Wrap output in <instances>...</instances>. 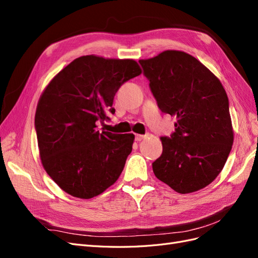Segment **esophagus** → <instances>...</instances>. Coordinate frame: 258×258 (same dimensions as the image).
Here are the masks:
<instances>
[{
    "instance_id": "1",
    "label": "esophagus",
    "mask_w": 258,
    "mask_h": 258,
    "mask_svg": "<svg viewBox=\"0 0 258 258\" xmlns=\"http://www.w3.org/2000/svg\"><path fill=\"white\" fill-rule=\"evenodd\" d=\"M144 138H145V136H143V135H136V141H138V142L142 141Z\"/></svg>"
}]
</instances>
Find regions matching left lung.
I'll return each mask as SVG.
<instances>
[{
  "label": "left lung",
  "instance_id": "obj_1",
  "mask_svg": "<svg viewBox=\"0 0 258 258\" xmlns=\"http://www.w3.org/2000/svg\"><path fill=\"white\" fill-rule=\"evenodd\" d=\"M162 113L176 116L175 130L162 137V154L153 162L158 179L179 194L212 183L233 142L229 101L217 77L190 54L167 50L140 60Z\"/></svg>",
  "mask_w": 258,
  "mask_h": 258
}]
</instances>
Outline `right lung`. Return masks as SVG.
Instances as JSON below:
<instances>
[{
    "instance_id": "right-lung-1",
    "label": "right lung",
    "mask_w": 258,
    "mask_h": 258,
    "mask_svg": "<svg viewBox=\"0 0 258 258\" xmlns=\"http://www.w3.org/2000/svg\"><path fill=\"white\" fill-rule=\"evenodd\" d=\"M141 74L135 60L83 56L53 77L38 101L35 131L44 169L61 189L89 199L113 185L135 136L99 132L120 86Z\"/></svg>"
}]
</instances>
